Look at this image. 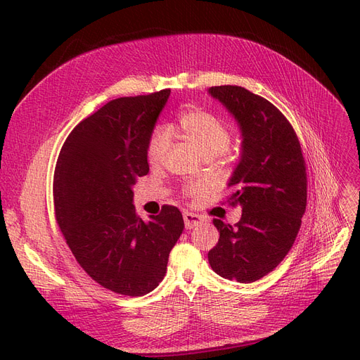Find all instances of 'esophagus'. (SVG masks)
I'll return each instance as SVG.
<instances>
[{
	"label": "esophagus",
	"instance_id": "esophagus-1",
	"mask_svg": "<svg viewBox=\"0 0 360 360\" xmlns=\"http://www.w3.org/2000/svg\"><path fill=\"white\" fill-rule=\"evenodd\" d=\"M183 221H184V226H186L188 230H191V228L198 226V225L202 222V219H201V216H200V214L189 213V212H186V213L183 214Z\"/></svg>",
	"mask_w": 360,
	"mask_h": 360
}]
</instances>
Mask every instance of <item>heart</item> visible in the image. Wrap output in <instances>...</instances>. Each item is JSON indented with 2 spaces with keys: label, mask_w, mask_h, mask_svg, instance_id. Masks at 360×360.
<instances>
[{
  "label": "heart",
  "mask_w": 360,
  "mask_h": 360,
  "mask_svg": "<svg viewBox=\"0 0 360 360\" xmlns=\"http://www.w3.org/2000/svg\"><path fill=\"white\" fill-rule=\"evenodd\" d=\"M179 127L184 138L198 148L204 158H216L231 144V129L221 117L204 110H189L179 118ZM171 147V132L165 126H158L147 141V160L150 165H160Z\"/></svg>",
  "instance_id": "obj_1"
}]
</instances>
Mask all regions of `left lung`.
<instances>
[{
  "label": "left lung",
  "mask_w": 360,
  "mask_h": 360,
  "mask_svg": "<svg viewBox=\"0 0 360 360\" xmlns=\"http://www.w3.org/2000/svg\"><path fill=\"white\" fill-rule=\"evenodd\" d=\"M209 93L236 117L243 135L226 197L242 207V217L234 225L213 219L219 240L209 263L219 276L249 284L270 274L296 240L307 209V163L291 123L274 103L237 85Z\"/></svg>",
  "instance_id": "8db88e82"
}]
</instances>
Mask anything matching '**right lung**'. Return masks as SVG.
<instances>
[{"instance_id": "1", "label": "right lung", "mask_w": 360, "mask_h": 360, "mask_svg": "<svg viewBox=\"0 0 360 360\" xmlns=\"http://www.w3.org/2000/svg\"><path fill=\"white\" fill-rule=\"evenodd\" d=\"M171 90L120 97L75 126L53 172V209L64 240L97 284L123 296L153 291L183 233L177 207L144 222L132 186L148 174L147 141Z\"/></svg>"}]
</instances>
